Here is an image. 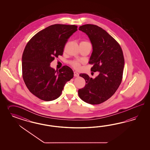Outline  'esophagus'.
<instances>
[{
	"mask_svg": "<svg viewBox=\"0 0 150 150\" xmlns=\"http://www.w3.org/2000/svg\"><path fill=\"white\" fill-rule=\"evenodd\" d=\"M74 76L75 77H78L79 76V74L76 72V71H74Z\"/></svg>",
	"mask_w": 150,
	"mask_h": 150,
	"instance_id": "1",
	"label": "esophagus"
}]
</instances>
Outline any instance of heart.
<instances>
[{"mask_svg": "<svg viewBox=\"0 0 150 150\" xmlns=\"http://www.w3.org/2000/svg\"><path fill=\"white\" fill-rule=\"evenodd\" d=\"M71 65L75 68H79L80 65V63L79 61H73L71 63Z\"/></svg>", "mask_w": 150, "mask_h": 150, "instance_id": "heart-1", "label": "heart"}]
</instances>
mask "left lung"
<instances>
[{
    "mask_svg": "<svg viewBox=\"0 0 150 150\" xmlns=\"http://www.w3.org/2000/svg\"><path fill=\"white\" fill-rule=\"evenodd\" d=\"M79 30L90 40L92 53L88 63L93 65L91 71H98L99 75L92 79L81 74L86 85L79 90L78 94L87 103L98 105L113 95L121 83L124 67L123 51L118 42L101 27L87 24Z\"/></svg>",
    "mask_w": 150,
    "mask_h": 150,
    "instance_id": "8db88e82",
    "label": "left lung"
}]
</instances>
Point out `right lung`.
<instances>
[{
  "mask_svg": "<svg viewBox=\"0 0 150 150\" xmlns=\"http://www.w3.org/2000/svg\"><path fill=\"white\" fill-rule=\"evenodd\" d=\"M77 26L55 24L38 32L23 53V81L33 95L45 101L55 100L61 95L67 82L74 77L73 70L64 66L55 71L50 67L54 57L62 55L68 39L77 31Z\"/></svg>",
  "mask_w": 150,
  "mask_h": 150,
  "instance_id": "1",
  "label": "right lung"
}]
</instances>
